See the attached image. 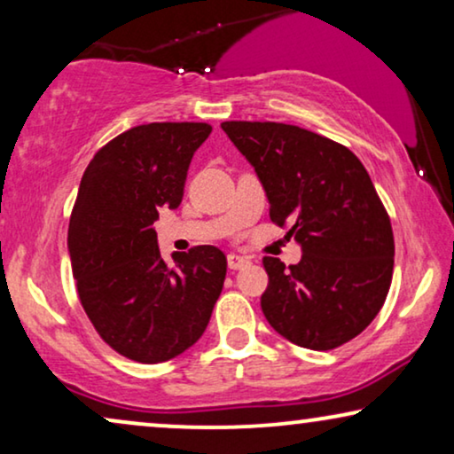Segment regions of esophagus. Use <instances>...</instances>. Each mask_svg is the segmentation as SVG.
<instances>
[{
    "mask_svg": "<svg viewBox=\"0 0 454 454\" xmlns=\"http://www.w3.org/2000/svg\"><path fill=\"white\" fill-rule=\"evenodd\" d=\"M227 264H229V269H231V270H239V269H244V266L250 264V258L239 256V254H229Z\"/></svg>",
    "mask_w": 454,
    "mask_h": 454,
    "instance_id": "esophagus-1",
    "label": "esophagus"
}]
</instances>
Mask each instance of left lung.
Here are the masks:
<instances>
[{
    "instance_id": "obj_1",
    "label": "left lung",
    "mask_w": 454,
    "mask_h": 454,
    "mask_svg": "<svg viewBox=\"0 0 454 454\" xmlns=\"http://www.w3.org/2000/svg\"><path fill=\"white\" fill-rule=\"evenodd\" d=\"M223 132L254 167L270 219L289 225L301 260L264 258L260 306L291 343L328 351L376 318L395 264L390 219L356 154L309 129L275 121H225Z\"/></svg>"
}]
</instances>
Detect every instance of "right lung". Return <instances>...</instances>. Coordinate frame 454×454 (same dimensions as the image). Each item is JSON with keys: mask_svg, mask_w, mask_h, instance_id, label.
<instances>
[{"mask_svg": "<svg viewBox=\"0 0 454 454\" xmlns=\"http://www.w3.org/2000/svg\"><path fill=\"white\" fill-rule=\"evenodd\" d=\"M208 123H146L105 145L86 167L67 252L80 303L111 349L160 364L190 349L219 300L227 258L215 246L160 256L153 223L184 198Z\"/></svg>", "mask_w": 454, "mask_h": 454, "instance_id": "add662e5", "label": "right lung"}]
</instances>
